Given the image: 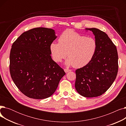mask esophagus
<instances>
[{
    "label": "esophagus",
    "mask_w": 126,
    "mask_h": 126,
    "mask_svg": "<svg viewBox=\"0 0 126 126\" xmlns=\"http://www.w3.org/2000/svg\"><path fill=\"white\" fill-rule=\"evenodd\" d=\"M64 71L66 72H66H69V71H71V70L70 69H64Z\"/></svg>",
    "instance_id": "esophagus-1"
}]
</instances>
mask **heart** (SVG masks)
<instances>
[{
  "label": "heart",
  "instance_id": "heart-1",
  "mask_svg": "<svg viewBox=\"0 0 126 126\" xmlns=\"http://www.w3.org/2000/svg\"><path fill=\"white\" fill-rule=\"evenodd\" d=\"M59 43L52 42L50 49L54 60L60 62L67 56V66L81 68L87 65L94 58L97 49L95 39L86 37L72 30L63 32L60 36Z\"/></svg>",
  "mask_w": 126,
  "mask_h": 126
}]
</instances>
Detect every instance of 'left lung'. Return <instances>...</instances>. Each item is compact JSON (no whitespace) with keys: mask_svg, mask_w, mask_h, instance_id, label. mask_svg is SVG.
Returning <instances> with one entry per match:
<instances>
[{"mask_svg":"<svg viewBox=\"0 0 126 126\" xmlns=\"http://www.w3.org/2000/svg\"><path fill=\"white\" fill-rule=\"evenodd\" d=\"M92 32L97 49L91 61L76 70L75 88L80 95L86 97L102 95L113 84L118 68L115 45L106 33L96 28L85 29Z\"/></svg>","mask_w":126,"mask_h":126,"instance_id":"1","label":"left lung"}]
</instances>
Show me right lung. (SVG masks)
Returning a JSON list of instances; mask_svg holds the SVG:
<instances>
[{"label":"right lung","instance_id":"right-lung-1","mask_svg":"<svg viewBox=\"0 0 126 126\" xmlns=\"http://www.w3.org/2000/svg\"><path fill=\"white\" fill-rule=\"evenodd\" d=\"M56 38L54 30L37 28L24 32L13 43L11 76L26 96L34 99L50 96L65 75L50 56V46Z\"/></svg>","mask_w":126,"mask_h":126}]
</instances>
